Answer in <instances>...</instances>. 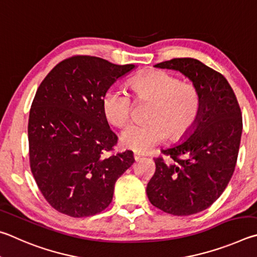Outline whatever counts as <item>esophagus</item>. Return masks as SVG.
Masks as SVG:
<instances>
[{
  "label": "esophagus",
  "mask_w": 257,
  "mask_h": 257,
  "mask_svg": "<svg viewBox=\"0 0 257 257\" xmlns=\"http://www.w3.org/2000/svg\"><path fill=\"white\" fill-rule=\"evenodd\" d=\"M141 157H142V155L141 154H138V152H136V154L133 155V158L136 159V160H139V159L141 158Z\"/></svg>",
  "instance_id": "1"
}]
</instances>
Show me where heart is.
<instances>
[{"label": "heart", "instance_id": "1", "mask_svg": "<svg viewBox=\"0 0 257 257\" xmlns=\"http://www.w3.org/2000/svg\"><path fill=\"white\" fill-rule=\"evenodd\" d=\"M138 101H151L148 108V121L131 124L120 136L126 149L146 152L166 138L179 141L194 127L201 110V98L192 83L181 82L177 76L165 71H149L130 82ZM106 119L117 127L131 118L133 99L123 89L109 88L101 101Z\"/></svg>", "mask_w": 257, "mask_h": 257}]
</instances>
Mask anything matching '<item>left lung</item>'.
I'll use <instances>...</instances> for the list:
<instances>
[{
	"instance_id": "1",
	"label": "left lung",
	"mask_w": 257,
	"mask_h": 257,
	"mask_svg": "<svg viewBox=\"0 0 257 257\" xmlns=\"http://www.w3.org/2000/svg\"><path fill=\"white\" fill-rule=\"evenodd\" d=\"M176 70L190 79L201 98L199 118L190 137L155 158L148 183L151 204L173 215H191L214 203L235 172L242 117L224 76L195 58H173L155 65Z\"/></svg>"
}]
</instances>
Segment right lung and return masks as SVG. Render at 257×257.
<instances>
[{"label":"right lung","mask_w":257,"mask_h":257,"mask_svg":"<svg viewBox=\"0 0 257 257\" xmlns=\"http://www.w3.org/2000/svg\"><path fill=\"white\" fill-rule=\"evenodd\" d=\"M103 58H65L43 80L28 121L29 163L52 208L73 218L94 215L110 204L114 186L134 163L133 152L114 151L116 134L102 112V97L134 69Z\"/></svg>","instance_id":"obj_1"}]
</instances>
